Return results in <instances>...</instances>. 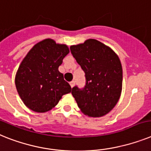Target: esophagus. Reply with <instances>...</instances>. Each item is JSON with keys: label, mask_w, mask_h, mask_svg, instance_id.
<instances>
[{"label": "esophagus", "mask_w": 151, "mask_h": 151, "mask_svg": "<svg viewBox=\"0 0 151 151\" xmlns=\"http://www.w3.org/2000/svg\"><path fill=\"white\" fill-rule=\"evenodd\" d=\"M70 86H71V87H73V86L75 85V81H74V80H73L72 81L70 82Z\"/></svg>", "instance_id": "esophagus-1"}]
</instances>
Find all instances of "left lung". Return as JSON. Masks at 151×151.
I'll return each mask as SVG.
<instances>
[{"label":"left lung","mask_w":151,"mask_h":151,"mask_svg":"<svg viewBox=\"0 0 151 151\" xmlns=\"http://www.w3.org/2000/svg\"><path fill=\"white\" fill-rule=\"evenodd\" d=\"M70 51L85 73L83 89L72 88L78 107L86 116H104L117 104L122 91V66L117 54L95 39L72 45Z\"/></svg>","instance_id":"obj_1"}]
</instances>
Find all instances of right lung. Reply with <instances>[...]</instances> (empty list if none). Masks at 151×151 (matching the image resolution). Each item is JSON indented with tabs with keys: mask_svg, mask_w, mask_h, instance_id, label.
<instances>
[{
	"mask_svg": "<svg viewBox=\"0 0 151 151\" xmlns=\"http://www.w3.org/2000/svg\"><path fill=\"white\" fill-rule=\"evenodd\" d=\"M69 52L66 44L47 38L37 43L23 59L15 76V85L29 109L37 113L49 111L63 95L71 92V87L58 70Z\"/></svg>",
	"mask_w": 151,
	"mask_h": 151,
	"instance_id": "1",
	"label": "right lung"
}]
</instances>
